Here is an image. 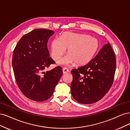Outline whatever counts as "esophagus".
I'll use <instances>...</instances> for the list:
<instances>
[{
  "label": "esophagus",
  "instance_id": "34e87169",
  "mask_svg": "<svg viewBox=\"0 0 130 130\" xmlns=\"http://www.w3.org/2000/svg\"><path fill=\"white\" fill-rule=\"evenodd\" d=\"M62 72H63L64 74H66V73L70 72V70L68 68H64L62 69Z\"/></svg>",
  "mask_w": 130,
  "mask_h": 130
}]
</instances>
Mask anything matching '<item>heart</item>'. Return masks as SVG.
Returning <instances> with one entry per match:
<instances>
[{"label": "heart", "instance_id": "heart-1", "mask_svg": "<svg viewBox=\"0 0 130 130\" xmlns=\"http://www.w3.org/2000/svg\"><path fill=\"white\" fill-rule=\"evenodd\" d=\"M99 47L98 40L90 35L82 33L66 32L60 38L55 37L51 44V54L57 60L66 52L69 54L58 62L60 65H69L76 62L85 65L94 56Z\"/></svg>", "mask_w": 130, "mask_h": 130}]
</instances>
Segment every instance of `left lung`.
I'll list each match as a JSON object with an SVG mask.
<instances>
[{
    "instance_id": "8db88e82",
    "label": "left lung",
    "mask_w": 130,
    "mask_h": 130,
    "mask_svg": "<svg viewBox=\"0 0 130 130\" xmlns=\"http://www.w3.org/2000/svg\"><path fill=\"white\" fill-rule=\"evenodd\" d=\"M116 68L115 52L107 43L89 63L71 71L73 80L71 91L73 98L83 104L99 101L110 89Z\"/></svg>"
}]
</instances>
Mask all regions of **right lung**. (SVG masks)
Listing matches in <instances>:
<instances>
[{"label":"right lung","mask_w":130,"mask_h":130,"mask_svg":"<svg viewBox=\"0 0 130 130\" xmlns=\"http://www.w3.org/2000/svg\"><path fill=\"white\" fill-rule=\"evenodd\" d=\"M54 33L47 29H35L21 38L13 51L12 64L17 85L25 97L36 102L51 97L62 75L60 66L44 72L55 62L47 47Z\"/></svg>","instance_id":"add662e5"}]
</instances>
